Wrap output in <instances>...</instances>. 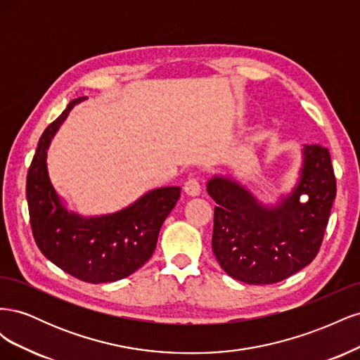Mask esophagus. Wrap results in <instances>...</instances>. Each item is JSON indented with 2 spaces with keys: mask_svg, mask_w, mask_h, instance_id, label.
<instances>
[{
  "mask_svg": "<svg viewBox=\"0 0 360 360\" xmlns=\"http://www.w3.org/2000/svg\"><path fill=\"white\" fill-rule=\"evenodd\" d=\"M183 189L188 195H191V197H197V195L201 193V183L198 181V179L191 177L186 180V183H184Z\"/></svg>",
  "mask_w": 360,
  "mask_h": 360,
  "instance_id": "1",
  "label": "esophagus"
}]
</instances>
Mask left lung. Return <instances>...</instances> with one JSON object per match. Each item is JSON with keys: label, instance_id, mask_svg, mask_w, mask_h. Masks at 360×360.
I'll use <instances>...</instances> for the list:
<instances>
[{"label": "left lung", "instance_id": "left-lung-1", "mask_svg": "<svg viewBox=\"0 0 360 360\" xmlns=\"http://www.w3.org/2000/svg\"><path fill=\"white\" fill-rule=\"evenodd\" d=\"M303 155L300 183L274 209L261 205L233 180L214 177L207 184L217 204L212 248L231 278L275 284L317 257L336 197V179L328 148L307 146ZM300 196L309 201L300 203Z\"/></svg>", "mask_w": 360, "mask_h": 360}]
</instances>
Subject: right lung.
<instances>
[{"mask_svg": "<svg viewBox=\"0 0 360 360\" xmlns=\"http://www.w3.org/2000/svg\"><path fill=\"white\" fill-rule=\"evenodd\" d=\"M84 99L72 101L41 134L27 174V201L40 252L66 274L101 284L123 279L147 263L181 189L151 191L122 212L90 219L64 209L48 177L46 150L69 111Z\"/></svg>", "mask_w": 360, "mask_h": 360, "instance_id": "obj_1", "label": "right lung"}]
</instances>
